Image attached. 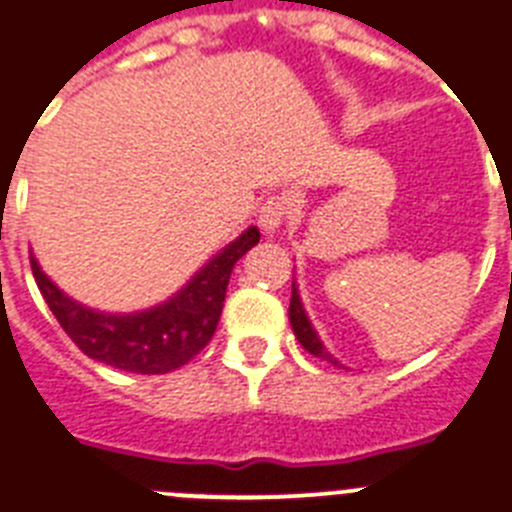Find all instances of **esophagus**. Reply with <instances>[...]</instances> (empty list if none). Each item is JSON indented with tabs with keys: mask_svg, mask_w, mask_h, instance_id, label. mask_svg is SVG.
I'll list each match as a JSON object with an SVG mask.
<instances>
[{
	"mask_svg": "<svg viewBox=\"0 0 512 512\" xmlns=\"http://www.w3.org/2000/svg\"><path fill=\"white\" fill-rule=\"evenodd\" d=\"M287 214H290V202H287L285 196H272V199H266L259 209V225L264 233H277L282 222L287 220Z\"/></svg>",
	"mask_w": 512,
	"mask_h": 512,
	"instance_id": "1",
	"label": "esophagus"
}]
</instances>
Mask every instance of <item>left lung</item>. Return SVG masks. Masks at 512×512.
Returning <instances> with one entry per match:
<instances>
[{
    "instance_id": "1",
    "label": "left lung",
    "mask_w": 512,
    "mask_h": 512,
    "mask_svg": "<svg viewBox=\"0 0 512 512\" xmlns=\"http://www.w3.org/2000/svg\"><path fill=\"white\" fill-rule=\"evenodd\" d=\"M290 323H292V331H295V336H298V342L303 344L305 352H310L313 357H321V360L331 362V365H336V368H342V365H339V360H336V357H331V352H326L323 342L318 339L316 329H313V323H310L308 313H305L303 300H300V292H298V285H295V282H292Z\"/></svg>"
}]
</instances>
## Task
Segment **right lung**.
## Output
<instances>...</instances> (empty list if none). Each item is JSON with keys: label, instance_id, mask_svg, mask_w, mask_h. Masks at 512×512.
Returning <instances> with one entry per match:
<instances>
[{"label": "right lung", "instance_id": "right-lung-1", "mask_svg": "<svg viewBox=\"0 0 512 512\" xmlns=\"http://www.w3.org/2000/svg\"><path fill=\"white\" fill-rule=\"evenodd\" d=\"M259 238V230L248 227L212 256L173 298L137 313H103L77 303L43 274L33 253L30 269L61 329L87 357L126 373L160 375L181 368L207 347L220 321L235 261L251 251Z\"/></svg>", "mask_w": 512, "mask_h": 512}]
</instances>
